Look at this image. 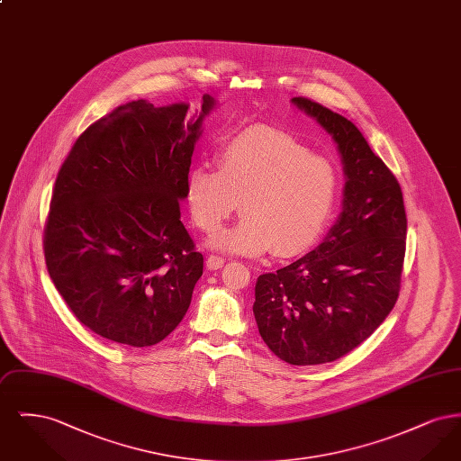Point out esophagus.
Wrapping results in <instances>:
<instances>
[{
  "instance_id": "34e87169",
  "label": "esophagus",
  "mask_w": 461,
  "mask_h": 461,
  "mask_svg": "<svg viewBox=\"0 0 461 461\" xmlns=\"http://www.w3.org/2000/svg\"><path fill=\"white\" fill-rule=\"evenodd\" d=\"M224 263H226V259L221 258V256H209L207 261H205L209 269H220V267L224 266Z\"/></svg>"
}]
</instances>
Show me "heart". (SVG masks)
I'll return each mask as SVG.
<instances>
[{
	"instance_id": "1",
	"label": "heart",
	"mask_w": 461,
	"mask_h": 461,
	"mask_svg": "<svg viewBox=\"0 0 461 461\" xmlns=\"http://www.w3.org/2000/svg\"><path fill=\"white\" fill-rule=\"evenodd\" d=\"M216 167L197 164L186 176L185 197L194 224L214 233L239 209L240 222L214 245L243 256L271 250L280 258L306 252L329 222L339 173L333 162L294 136L250 128L221 143Z\"/></svg>"
}]
</instances>
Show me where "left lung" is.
I'll return each mask as SVG.
<instances>
[{
	"label": "left lung",
	"instance_id": "obj_1",
	"mask_svg": "<svg viewBox=\"0 0 461 461\" xmlns=\"http://www.w3.org/2000/svg\"><path fill=\"white\" fill-rule=\"evenodd\" d=\"M333 136L344 160L340 218L312 252L256 284L254 316L266 346L290 365L335 361L393 311L406 252V212L393 171L344 115L292 100Z\"/></svg>",
	"mask_w": 461,
	"mask_h": 461
}]
</instances>
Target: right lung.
I'll use <instances>...</instances> for the list:
<instances>
[{
    "label": "right lung",
    "mask_w": 461,
    "mask_h": 461,
    "mask_svg": "<svg viewBox=\"0 0 461 461\" xmlns=\"http://www.w3.org/2000/svg\"><path fill=\"white\" fill-rule=\"evenodd\" d=\"M197 121L188 105L136 100L79 134L57 175L44 224L48 273L74 316L132 348L164 340L186 314L203 256L181 222Z\"/></svg>",
    "instance_id": "obj_1"
}]
</instances>
